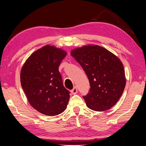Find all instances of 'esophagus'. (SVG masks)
<instances>
[{"instance_id": "esophagus-1", "label": "esophagus", "mask_w": 146, "mask_h": 146, "mask_svg": "<svg viewBox=\"0 0 146 146\" xmlns=\"http://www.w3.org/2000/svg\"><path fill=\"white\" fill-rule=\"evenodd\" d=\"M77 92H78L77 88L76 87H74V88L71 90V93L72 94H76Z\"/></svg>"}]
</instances>
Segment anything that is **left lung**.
<instances>
[{
  "label": "left lung",
  "instance_id": "8db88e82",
  "mask_svg": "<svg viewBox=\"0 0 146 146\" xmlns=\"http://www.w3.org/2000/svg\"><path fill=\"white\" fill-rule=\"evenodd\" d=\"M70 53L89 80V93L83 96L87 106L98 111L110 109L120 98L126 83L121 61L98 45H85Z\"/></svg>",
  "mask_w": 146,
  "mask_h": 146
}]
</instances>
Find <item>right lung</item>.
<instances>
[{
	"label": "right lung",
	"instance_id": "right-lung-1",
	"mask_svg": "<svg viewBox=\"0 0 146 146\" xmlns=\"http://www.w3.org/2000/svg\"><path fill=\"white\" fill-rule=\"evenodd\" d=\"M66 54L62 48L46 45L34 52L22 67V88L30 104L42 114L53 116L66 109L70 92L58 70Z\"/></svg>",
	"mask_w": 146,
	"mask_h": 146
}]
</instances>
